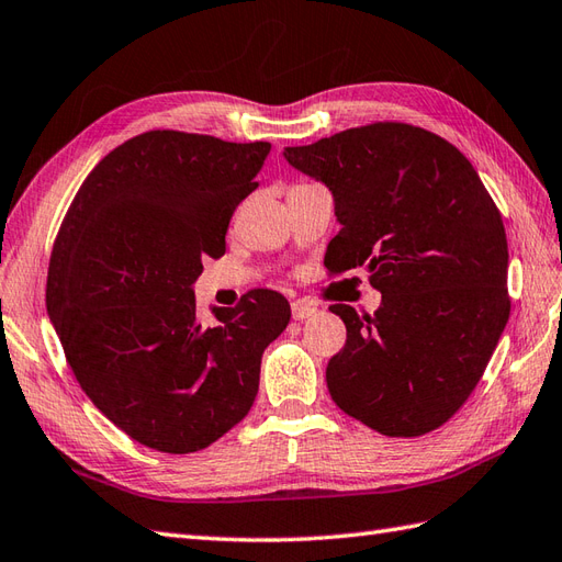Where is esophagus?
<instances>
[{
  "label": "esophagus",
  "instance_id": "1",
  "mask_svg": "<svg viewBox=\"0 0 562 562\" xmlns=\"http://www.w3.org/2000/svg\"><path fill=\"white\" fill-rule=\"evenodd\" d=\"M316 306L313 304H308V302H294L292 304V316H294V321H306V318H311V316H316Z\"/></svg>",
  "mask_w": 562,
  "mask_h": 562
}]
</instances>
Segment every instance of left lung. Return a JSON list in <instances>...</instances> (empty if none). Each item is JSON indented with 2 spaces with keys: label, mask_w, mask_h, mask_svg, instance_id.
Segmentation results:
<instances>
[{
  "label": "left lung",
  "mask_w": 562,
  "mask_h": 562,
  "mask_svg": "<svg viewBox=\"0 0 562 562\" xmlns=\"http://www.w3.org/2000/svg\"><path fill=\"white\" fill-rule=\"evenodd\" d=\"M323 181L342 229L330 270L367 268L373 316L330 306L347 342L325 369L345 414L393 438L446 424L486 371L510 318L503 217L464 155L419 126L378 122L284 148Z\"/></svg>",
  "instance_id": "8db88e82"
}]
</instances>
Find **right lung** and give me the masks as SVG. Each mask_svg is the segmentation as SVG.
Returning <instances> with one entry per match:
<instances>
[{"label": "right lung", "mask_w": 562, "mask_h": 562, "mask_svg": "<svg viewBox=\"0 0 562 562\" xmlns=\"http://www.w3.org/2000/svg\"><path fill=\"white\" fill-rule=\"evenodd\" d=\"M268 153L266 140L140 134L104 155L61 222L49 321L83 393L140 446L187 454L237 426L260 357L290 323V304L270 290L213 306V325L193 296Z\"/></svg>", "instance_id": "add662e5"}]
</instances>
